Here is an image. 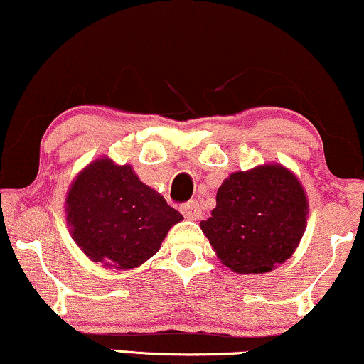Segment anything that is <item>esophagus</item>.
Returning a JSON list of instances; mask_svg holds the SVG:
<instances>
[{
	"label": "esophagus",
	"mask_w": 364,
	"mask_h": 364,
	"mask_svg": "<svg viewBox=\"0 0 364 364\" xmlns=\"http://www.w3.org/2000/svg\"><path fill=\"white\" fill-rule=\"evenodd\" d=\"M183 215H185V218L188 220H198L201 216V208H200V203L195 200L188 201V203L181 205V208H179Z\"/></svg>",
	"instance_id": "obj_1"
}]
</instances>
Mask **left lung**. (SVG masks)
I'll use <instances>...</instances> for the list:
<instances>
[{
    "label": "left lung",
    "instance_id": "left-lung-1",
    "mask_svg": "<svg viewBox=\"0 0 364 364\" xmlns=\"http://www.w3.org/2000/svg\"><path fill=\"white\" fill-rule=\"evenodd\" d=\"M309 201L302 183L279 163L225 178L211 216L200 223L223 265L265 274L291 259L306 232Z\"/></svg>",
    "mask_w": 364,
    "mask_h": 364
}]
</instances>
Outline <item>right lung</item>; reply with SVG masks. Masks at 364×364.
Wrapping results in <instances>:
<instances>
[{"mask_svg":"<svg viewBox=\"0 0 364 364\" xmlns=\"http://www.w3.org/2000/svg\"><path fill=\"white\" fill-rule=\"evenodd\" d=\"M65 220L73 242L92 262L131 270L159 250L183 215L144 185L131 164L100 156L68 186Z\"/></svg>","mask_w":364,"mask_h":364,"instance_id":"right-lung-1","label":"right lung"}]
</instances>
